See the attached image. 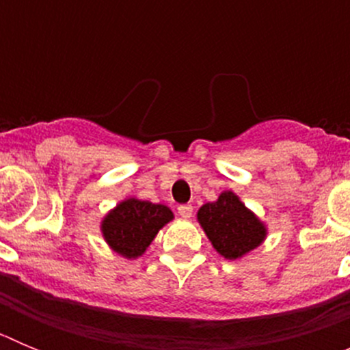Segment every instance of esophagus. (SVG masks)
Segmentation results:
<instances>
[{"instance_id": "obj_1", "label": "esophagus", "mask_w": 350, "mask_h": 350, "mask_svg": "<svg viewBox=\"0 0 350 350\" xmlns=\"http://www.w3.org/2000/svg\"><path fill=\"white\" fill-rule=\"evenodd\" d=\"M177 210H178V215H180V217L189 219L191 215H193V206L191 205H180Z\"/></svg>"}]
</instances>
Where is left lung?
Here are the masks:
<instances>
[{
	"mask_svg": "<svg viewBox=\"0 0 350 350\" xmlns=\"http://www.w3.org/2000/svg\"><path fill=\"white\" fill-rule=\"evenodd\" d=\"M198 221L219 254L238 259L265 240L267 230L254 213L245 208L231 191L206 203L198 212Z\"/></svg>",
	"mask_w": 350,
	"mask_h": 350,
	"instance_id": "8db88e82",
	"label": "left lung"
}]
</instances>
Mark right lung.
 <instances>
[{"mask_svg":"<svg viewBox=\"0 0 350 350\" xmlns=\"http://www.w3.org/2000/svg\"><path fill=\"white\" fill-rule=\"evenodd\" d=\"M172 219L173 213L168 206L131 198L108 213L101 230L116 252L124 258H138L150 245L157 231Z\"/></svg>","mask_w":350,"mask_h":350,"instance_id":"add662e5","label":"right lung"}]
</instances>
